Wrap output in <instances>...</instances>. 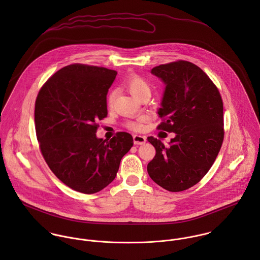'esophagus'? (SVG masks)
Instances as JSON below:
<instances>
[{
    "label": "esophagus",
    "mask_w": 260,
    "mask_h": 260,
    "mask_svg": "<svg viewBox=\"0 0 260 260\" xmlns=\"http://www.w3.org/2000/svg\"><path fill=\"white\" fill-rule=\"evenodd\" d=\"M133 140H134V144L135 145H142L146 142V137L145 136H141V135H134L133 136Z\"/></svg>",
    "instance_id": "esophagus-1"
}]
</instances>
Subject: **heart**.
<instances>
[{"mask_svg": "<svg viewBox=\"0 0 260 260\" xmlns=\"http://www.w3.org/2000/svg\"><path fill=\"white\" fill-rule=\"evenodd\" d=\"M125 87L128 91L136 98L140 99L146 94H151V86L148 82L137 74H130L124 81ZM115 98V92L111 91L107 96V105L111 107ZM147 121V117L141 116L134 121H129L126 123V127L133 131H141L144 127V123Z\"/></svg>", "mask_w": 260, "mask_h": 260, "instance_id": "obj_1", "label": "heart"}]
</instances>
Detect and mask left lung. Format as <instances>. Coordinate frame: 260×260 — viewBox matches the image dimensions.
<instances>
[{"label":"left lung","instance_id":"left-lung-1","mask_svg":"<svg viewBox=\"0 0 260 260\" xmlns=\"http://www.w3.org/2000/svg\"><path fill=\"white\" fill-rule=\"evenodd\" d=\"M166 88L158 115V130L175 133L169 146L148 137L156 154L147 165L151 179L162 188L179 192L197 184L214 163L224 138L223 102L216 85L203 70L188 61L154 67Z\"/></svg>","mask_w":260,"mask_h":260}]
</instances>
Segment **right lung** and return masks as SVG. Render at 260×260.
I'll return each mask as SVG.
<instances>
[{
	"label": "right lung",
	"mask_w": 260,
	"mask_h": 260,
	"mask_svg": "<svg viewBox=\"0 0 260 260\" xmlns=\"http://www.w3.org/2000/svg\"><path fill=\"white\" fill-rule=\"evenodd\" d=\"M117 72L68 65L42 86L35 103L41 153L51 171L75 191L93 194L115 179L122 157L133 146L127 132L98 139L97 122L107 117V93Z\"/></svg>",
	"instance_id": "obj_1"
}]
</instances>
